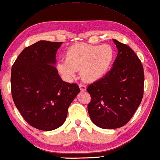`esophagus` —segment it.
Returning <instances> with one entry per match:
<instances>
[{
  "mask_svg": "<svg viewBox=\"0 0 160 160\" xmlns=\"http://www.w3.org/2000/svg\"><path fill=\"white\" fill-rule=\"evenodd\" d=\"M79 87H80V90L82 91H85V90H86V86H85V85H82V84H80L79 85Z\"/></svg>",
  "mask_w": 160,
  "mask_h": 160,
  "instance_id": "obj_1",
  "label": "esophagus"
}]
</instances>
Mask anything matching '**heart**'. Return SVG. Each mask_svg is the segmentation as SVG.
<instances>
[{"label": "heart", "instance_id": "heart-1", "mask_svg": "<svg viewBox=\"0 0 160 160\" xmlns=\"http://www.w3.org/2000/svg\"><path fill=\"white\" fill-rule=\"evenodd\" d=\"M114 52L109 45L93 46L80 43L74 45L66 53L65 60L58 61L57 67L65 79L75 78L77 71L86 82H94L102 78L109 69Z\"/></svg>", "mask_w": 160, "mask_h": 160}]
</instances>
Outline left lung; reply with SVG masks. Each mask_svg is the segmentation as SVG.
I'll list each match as a JSON object with an SVG mask.
<instances>
[{
    "instance_id": "8db88e82",
    "label": "left lung",
    "mask_w": 160,
    "mask_h": 160,
    "mask_svg": "<svg viewBox=\"0 0 160 160\" xmlns=\"http://www.w3.org/2000/svg\"><path fill=\"white\" fill-rule=\"evenodd\" d=\"M118 53L112 69L87 91L91 120L103 129H115L128 122L143 96L144 75L140 59L132 48L113 39Z\"/></svg>"
}]
</instances>
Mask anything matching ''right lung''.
Listing matches in <instances>:
<instances>
[{
  "instance_id": "add662e5",
  "label": "right lung",
  "mask_w": 160,
  "mask_h": 160,
  "mask_svg": "<svg viewBox=\"0 0 160 160\" xmlns=\"http://www.w3.org/2000/svg\"><path fill=\"white\" fill-rule=\"evenodd\" d=\"M62 42L40 40L22 51L12 67V95L16 107L31 126L53 130L66 120L68 108L80 90L64 82L55 67Z\"/></svg>"
}]
</instances>
